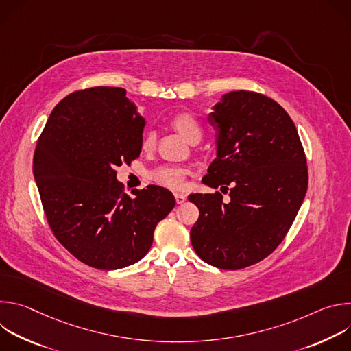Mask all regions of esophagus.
<instances>
[{
  "instance_id": "obj_1",
  "label": "esophagus",
  "mask_w": 351,
  "mask_h": 351,
  "mask_svg": "<svg viewBox=\"0 0 351 351\" xmlns=\"http://www.w3.org/2000/svg\"><path fill=\"white\" fill-rule=\"evenodd\" d=\"M175 199H176L178 204H182V203L186 202V194H183V193H175Z\"/></svg>"
}]
</instances>
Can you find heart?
I'll use <instances>...</instances> for the list:
<instances>
[{"instance_id":"obj_1","label":"heart","mask_w":351,"mask_h":351,"mask_svg":"<svg viewBox=\"0 0 351 351\" xmlns=\"http://www.w3.org/2000/svg\"><path fill=\"white\" fill-rule=\"evenodd\" d=\"M171 126L189 143L194 140H199L203 136V129L199 122L195 119L194 115L190 112H178L175 114L171 121ZM140 147L143 152H152L156 147V134L154 132H147L144 133ZM189 173V169L183 167H175V165H164L154 171L149 172V179L154 180L156 183L165 186L172 190H179L184 186V179Z\"/></svg>"}]
</instances>
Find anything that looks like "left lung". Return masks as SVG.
Returning <instances> with one entry per match:
<instances>
[{
  "label": "left lung",
  "mask_w": 351,
  "mask_h": 351,
  "mask_svg": "<svg viewBox=\"0 0 351 351\" xmlns=\"http://www.w3.org/2000/svg\"><path fill=\"white\" fill-rule=\"evenodd\" d=\"M217 158L203 183L219 191L190 194L199 217L190 230L197 256L221 269L268 257L289 232L308 186L304 148L289 114L256 91H230L208 117Z\"/></svg>",
  "instance_id": "1"
}]
</instances>
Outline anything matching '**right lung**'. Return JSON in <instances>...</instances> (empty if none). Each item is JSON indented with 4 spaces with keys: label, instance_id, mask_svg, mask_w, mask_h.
<instances>
[{
    "label": "right lung",
    "instance_id": "1",
    "mask_svg": "<svg viewBox=\"0 0 351 351\" xmlns=\"http://www.w3.org/2000/svg\"><path fill=\"white\" fill-rule=\"evenodd\" d=\"M145 121L121 87L66 95L36 145L33 175L57 240L86 265L112 271L140 261L175 207L168 189L123 191L117 167L140 156Z\"/></svg>",
    "mask_w": 351,
    "mask_h": 351
}]
</instances>
